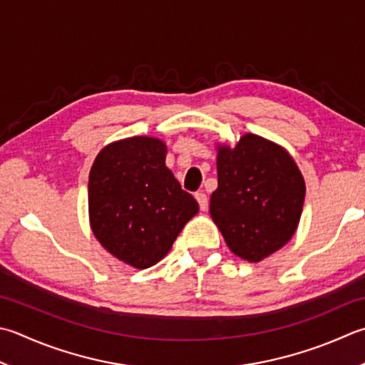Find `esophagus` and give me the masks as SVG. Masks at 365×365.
Listing matches in <instances>:
<instances>
[{
    "label": "esophagus",
    "mask_w": 365,
    "mask_h": 365,
    "mask_svg": "<svg viewBox=\"0 0 365 365\" xmlns=\"http://www.w3.org/2000/svg\"><path fill=\"white\" fill-rule=\"evenodd\" d=\"M195 197H196V201H197V204H199V209H201V210H207V205H209V199H207L205 192L197 191V192H195Z\"/></svg>",
    "instance_id": "1"
}]
</instances>
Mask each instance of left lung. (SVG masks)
<instances>
[{
	"label": "left lung",
	"instance_id": "left-lung-1",
	"mask_svg": "<svg viewBox=\"0 0 365 365\" xmlns=\"http://www.w3.org/2000/svg\"><path fill=\"white\" fill-rule=\"evenodd\" d=\"M218 188L210 215L231 252L258 262L280 250L296 232L305 183L287 150L256 134L235 148L218 147Z\"/></svg>",
	"mask_w": 365,
	"mask_h": 365
}]
</instances>
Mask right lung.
Returning <instances> with one entry per match:
<instances>
[{
	"label": "right lung",
	"instance_id": "1",
	"mask_svg": "<svg viewBox=\"0 0 365 365\" xmlns=\"http://www.w3.org/2000/svg\"><path fill=\"white\" fill-rule=\"evenodd\" d=\"M166 145L130 138L104 147L88 178L93 234L133 267L161 261L199 205L166 168Z\"/></svg>",
	"mask_w": 365,
	"mask_h": 365
}]
</instances>
